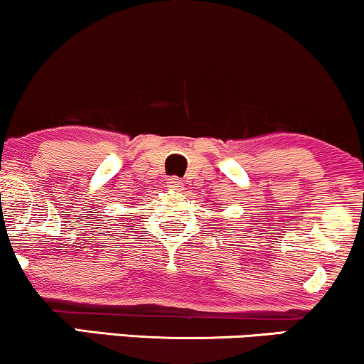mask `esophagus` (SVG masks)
Returning <instances> with one entry per match:
<instances>
[{
	"instance_id": "obj_1",
	"label": "esophagus",
	"mask_w": 364,
	"mask_h": 364,
	"mask_svg": "<svg viewBox=\"0 0 364 364\" xmlns=\"http://www.w3.org/2000/svg\"><path fill=\"white\" fill-rule=\"evenodd\" d=\"M183 188H185V183H183L179 178L168 179V190H171V191H181Z\"/></svg>"
}]
</instances>
